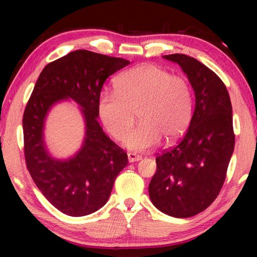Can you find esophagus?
<instances>
[{
    "mask_svg": "<svg viewBox=\"0 0 257 257\" xmlns=\"http://www.w3.org/2000/svg\"><path fill=\"white\" fill-rule=\"evenodd\" d=\"M141 160H142V156L141 155H137V154H135V153H128L129 163L137 162V161H141Z\"/></svg>",
    "mask_w": 257,
    "mask_h": 257,
    "instance_id": "1",
    "label": "esophagus"
}]
</instances>
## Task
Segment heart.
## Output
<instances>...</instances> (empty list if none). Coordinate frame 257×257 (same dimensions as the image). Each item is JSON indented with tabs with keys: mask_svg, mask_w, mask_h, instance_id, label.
I'll use <instances>...</instances> for the list:
<instances>
[{
	"mask_svg": "<svg viewBox=\"0 0 257 257\" xmlns=\"http://www.w3.org/2000/svg\"><path fill=\"white\" fill-rule=\"evenodd\" d=\"M115 93L98 97L99 119L112 137L121 141L134 123H141L124 139L134 151L156 146L161 138L172 142L188 127L193 112L190 86L184 77L170 75L155 64H141L116 77Z\"/></svg>",
	"mask_w": 257,
	"mask_h": 257,
	"instance_id": "heart-1",
	"label": "heart"
}]
</instances>
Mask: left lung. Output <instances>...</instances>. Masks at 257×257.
I'll use <instances>...</instances> for the list:
<instances>
[{
	"instance_id": "8db88e82",
	"label": "left lung",
	"mask_w": 257,
	"mask_h": 257,
	"mask_svg": "<svg viewBox=\"0 0 257 257\" xmlns=\"http://www.w3.org/2000/svg\"><path fill=\"white\" fill-rule=\"evenodd\" d=\"M178 63L195 94L189 128L179 144L156 158L149 186L153 205L173 217H190L219 195L234 149L232 107L222 80L198 60L163 55Z\"/></svg>"
}]
</instances>
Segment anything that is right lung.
I'll list each match as a JSON object with an SVG mask.
<instances>
[{
    "instance_id": "1",
    "label": "right lung",
    "mask_w": 257,
    "mask_h": 257,
    "mask_svg": "<svg viewBox=\"0 0 257 257\" xmlns=\"http://www.w3.org/2000/svg\"><path fill=\"white\" fill-rule=\"evenodd\" d=\"M130 62L87 50H77L43 69L23 119L25 159L38 189L64 214L84 216L105 205L115 178L128 163L127 153L99 125L97 102L106 78ZM71 99L85 123L82 147L68 159L52 156L45 142L51 107Z\"/></svg>"
}]
</instances>
